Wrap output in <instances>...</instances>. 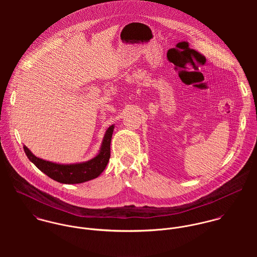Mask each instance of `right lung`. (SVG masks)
<instances>
[{
    "mask_svg": "<svg viewBox=\"0 0 257 257\" xmlns=\"http://www.w3.org/2000/svg\"><path fill=\"white\" fill-rule=\"evenodd\" d=\"M114 125L107 130L99 153L92 159L72 164H59L37 157L28 147L24 146L28 158L37 168L51 179L62 184L84 183L97 178L105 170L110 156V141Z\"/></svg>",
    "mask_w": 257,
    "mask_h": 257,
    "instance_id": "1",
    "label": "right lung"
}]
</instances>
